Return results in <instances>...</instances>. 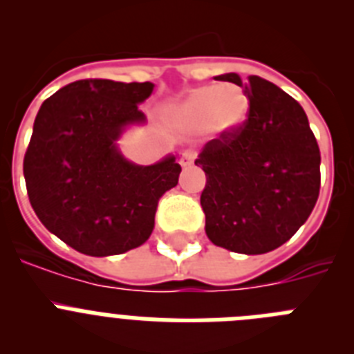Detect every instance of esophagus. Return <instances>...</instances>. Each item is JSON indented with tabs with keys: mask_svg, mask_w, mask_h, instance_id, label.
I'll return each instance as SVG.
<instances>
[{
	"mask_svg": "<svg viewBox=\"0 0 354 354\" xmlns=\"http://www.w3.org/2000/svg\"><path fill=\"white\" fill-rule=\"evenodd\" d=\"M195 158L196 156L193 150H186V152H183V156H180V165H183V167H192Z\"/></svg>",
	"mask_w": 354,
	"mask_h": 354,
	"instance_id": "obj_1",
	"label": "esophagus"
}]
</instances>
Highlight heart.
<instances>
[{
	"label": "heart",
	"instance_id": "b5f03b06",
	"mask_svg": "<svg viewBox=\"0 0 354 354\" xmlns=\"http://www.w3.org/2000/svg\"><path fill=\"white\" fill-rule=\"evenodd\" d=\"M248 97L236 84H209L193 90L177 109V117L192 129L207 127L211 133H232L246 120Z\"/></svg>",
	"mask_w": 354,
	"mask_h": 354
}]
</instances>
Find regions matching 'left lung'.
I'll use <instances>...</instances> for the list:
<instances>
[{"mask_svg":"<svg viewBox=\"0 0 354 354\" xmlns=\"http://www.w3.org/2000/svg\"><path fill=\"white\" fill-rule=\"evenodd\" d=\"M243 86L246 120L202 149L200 204L205 234L216 246L259 255L282 246L308 220L321 187V152L308 118L277 84L234 72L218 76Z\"/></svg>","mask_w":354,"mask_h":354,"instance_id":"obj_1","label":"left lung"}]
</instances>
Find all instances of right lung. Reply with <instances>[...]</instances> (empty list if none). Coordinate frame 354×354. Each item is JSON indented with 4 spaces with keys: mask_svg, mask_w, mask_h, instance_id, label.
<instances>
[{
    "mask_svg": "<svg viewBox=\"0 0 354 354\" xmlns=\"http://www.w3.org/2000/svg\"><path fill=\"white\" fill-rule=\"evenodd\" d=\"M154 84L80 80L42 102L24 154L30 204L49 232L76 252L106 257L143 245L158 202L179 183L175 158L138 167L115 140L143 122Z\"/></svg>",
    "mask_w": 354,
    "mask_h": 354,
    "instance_id": "add662e5",
    "label": "right lung"
}]
</instances>
